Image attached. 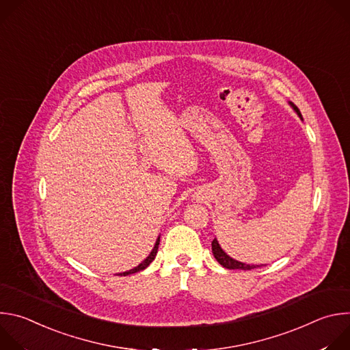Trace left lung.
Listing matches in <instances>:
<instances>
[{
	"instance_id": "8db88e82",
	"label": "left lung",
	"mask_w": 350,
	"mask_h": 350,
	"mask_svg": "<svg viewBox=\"0 0 350 350\" xmlns=\"http://www.w3.org/2000/svg\"><path fill=\"white\" fill-rule=\"evenodd\" d=\"M293 107V109L296 111V113L302 118V115H301V111H299L295 105H292ZM212 252H213V256H215V259L223 266V267H226V269H230V270H234V269H242V270H252V269H256V267H260V266H249V265H245V263H241V262H237V260H234V259H231L228 255H226L224 252H223V249L220 247V245H219V242H217V239L215 238L213 241H212Z\"/></svg>"
}]
</instances>
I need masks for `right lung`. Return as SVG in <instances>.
<instances>
[{"instance_id":"1","label":"right lung","mask_w":350,"mask_h":350,"mask_svg":"<svg viewBox=\"0 0 350 350\" xmlns=\"http://www.w3.org/2000/svg\"><path fill=\"white\" fill-rule=\"evenodd\" d=\"M158 246H159V239L157 241V243H155V246H154V249H152V252H151V255H149L139 266H137L135 269H133V270H130V271H126V273H123V274H120V275H129V274H134V273H137V271H141V270H144V269H146L148 266H149V263H151L154 259H155V256H157V254H158Z\"/></svg>"}]
</instances>
